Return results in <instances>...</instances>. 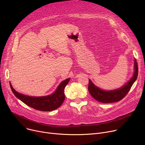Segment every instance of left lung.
Segmentation results:
<instances>
[{
    "label": "left lung",
    "mask_w": 145,
    "mask_h": 145,
    "mask_svg": "<svg viewBox=\"0 0 145 145\" xmlns=\"http://www.w3.org/2000/svg\"><path fill=\"white\" fill-rule=\"evenodd\" d=\"M138 75V67L136 60L134 59V72L133 76L125 85L113 90H103L96 86L89 79L88 90L90 94L94 99L102 103H112L119 102L127 95L132 86L136 81Z\"/></svg>",
    "instance_id": "8db88e82"
}]
</instances>
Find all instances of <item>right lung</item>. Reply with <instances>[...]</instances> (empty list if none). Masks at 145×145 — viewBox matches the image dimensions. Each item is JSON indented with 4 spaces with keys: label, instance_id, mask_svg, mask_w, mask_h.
I'll return each instance as SVG.
<instances>
[{
    "label": "right lung",
    "instance_id": "1",
    "mask_svg": "<svg viewBox=\"0 0 145 145\" xmlns=\"http://www.w3.org/2000/svg\"><path fill=\"white\" fill-rule=\"evenodd\" d=\"M70 79L71 78H68L62 81L54 92L44 96H30L20 93L12 87L10 82L9 83L12 92L22 102L35 109L49 112L57 109L64 102L65 98L64 89Z\"/></svg>",
    "mask_w": 145,
    "mask_h": 145
}]
</instances>
